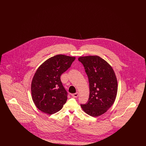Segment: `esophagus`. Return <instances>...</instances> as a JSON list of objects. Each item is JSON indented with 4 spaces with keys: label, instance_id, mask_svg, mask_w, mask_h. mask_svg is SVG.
Instances as JSON below:
<instances>
[{
    "label": "esophagus",
    "instance_id": "obj_1",
    "mask_svg": "<svg viewBox=\"0 0 146 146\" xmlns=\"http://www.w3.org/2000/svg\"><path fill=\"white\" fill-rule=\"evenodd\" d=\"M78 95H79V93H78V92H76V93L73 94L72 95V96L73 97H76V98L78 97Z\"/></svg>",
    "mask_w": 146,
    "mask_h": 146
}]
</instances>
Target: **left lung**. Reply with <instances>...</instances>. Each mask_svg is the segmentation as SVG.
Wrapping results in <instances>:
<instances>
[{
    "label": "left lung",
    "instance_id": "1",
    "mask_svg": "<svg viewBox=\"0 0 146 146\" xmlns=\"http://www.w3.org/2000/svg\"><path fill=\"white\" fill-rule=\"evenodd\" d=\"M88 76L90 95L88 102L80 106L84 111L92 117L103 114L114 104L117 94L118 83L111 66L98 56L80 57Z\"/></svg>",
    "mask_w": 146,
    "mask_h": 146
}]
</instances>
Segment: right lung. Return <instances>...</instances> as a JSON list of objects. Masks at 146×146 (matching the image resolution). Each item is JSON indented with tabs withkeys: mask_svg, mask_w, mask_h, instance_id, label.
Segmentation results:
<instances>
[{
	"mask_svg": "<svg viewBox=\"0 0 146 146\" xmlns=\"http://www.w3.org/2000/svg\"><path fill=\"white\" fill-rule=\"evenodd\" d=\"M74 60V57L57 55L48 59L36 70L31 92L35 105L40 111L52 114L61 110L66 102L68 93L60 76Z\"/></svg>",
	"mask_w": 146,
	"mask_h": 146,
	"instance_id": "obj_1",
	"label": "right lung"
}]
</instances>
